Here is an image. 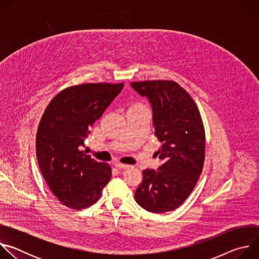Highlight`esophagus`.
<instances>
[{"label": "esophagus", "mask_w": 259, "mask_h": 259, "mask_svg": "<svg viewBox=\"0 0 259 259\" xmlns=\"http://www.w3.org/2000/svg\"><path fill=\"white\" fill-rule=\"evenodd\" d=\"M115 166L118 168V169H126L129 167V165H126V164H122V163H116Z\"/></svg>", "instance_id": "esophagus-1"}]
</instances>
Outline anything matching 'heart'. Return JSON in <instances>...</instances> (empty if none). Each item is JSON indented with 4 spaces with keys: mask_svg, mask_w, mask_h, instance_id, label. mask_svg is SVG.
Here are the masks:
<instances>
[{
    "mask_svg": "<svg viewBox=\"0 0 259 259\" xmlns=\"http://www.w3.org/2000/svg\"><path fill=\"white\" fill-rule=\"evenodd\" d=\"M134 105H139V103H136V104H134Z\"/></svg>",
    "mask_w": 259,
    "mask_h": 259,
    "instance_id": "heart-1",
    "label": "heart"
}]
</instances>
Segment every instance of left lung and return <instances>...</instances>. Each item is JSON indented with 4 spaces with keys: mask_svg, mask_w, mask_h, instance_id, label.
Returning <instances> with one entry per match:
<instances>
[{
    "mask_svg": "<svg viewBox=\"0 0 259 259\" xmlns=\"http://www.w3.org/2000/svg\"><path fill=\"white\" fill-rule=\"evenodd\" d=\"M131 86L151 102L155 135L162 143L156 153L162 165L142 171L134 198L146 211H172L188 199L203 170L205 129L199 108L174 81L133 82Z\"/></svg>",
    "mask_w": 259,
    "mask_h": 259,
    "instance_id": "1",
    "label": "left lung"
}]
</instances>
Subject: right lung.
<instances>
[{"mask_svg":"<svg viewBox=\"0 0 259 259\" xmlns=\"http://www.w3.org/2000/svg\"><path fill=\"white\" fill-rule=\"evenodd\" d=\"M124 83H87L59 92L46 107L35 137L39 167L49 189L66 207L95 204L112 168L83 151L90 128L123 89Z\"/></svg>","mask_w":259,"mask_h":259,"instance_id":"obj_1","label":"right lung"}]
</instances>
